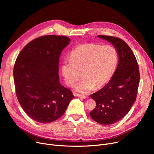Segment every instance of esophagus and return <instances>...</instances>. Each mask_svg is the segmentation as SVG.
<instances>
[{
    "instance_id": "obj_1",
    "label": "esophagus",
    "mask_w": 154,
    "mask_h": 154,
    "mask_svg": "<svg viewBox=\"0 0 154 154\" xmlns=\"http://www.w3.org/2000/svg\"><path fill=\"white\" fill-rule=\"evenodd\" d=\"M77 96L78 97H80V98H82V99H87V97L86 95H81V94H77Z\"/></svg>"
}]
</instances>
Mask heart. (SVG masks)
Instances as JSON below:
<instances>
[{"instance_id": "heart-1", "label": "heart", "mask_w": 154, "mask_h": 154, "mask_svg": "<svg viewBox=\"0 0 154 154\" xmlns=\"http://www.w3.org/2000/svg\"><path fill=\"white\" fill-rule=\"evenodd\" d=\"M118 54L112 45L87 44L73 50L70 57L65 59L61 72L65 82L69 87L76 85L75 91L87 93L95 87L99 88L106 85L114 74L117 67Z\"/></svg>"}]
</instances>
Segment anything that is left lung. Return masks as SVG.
<instances>
[{
  "label": "left lung",
  "mask_w": 154,
  "mask_h": 154,
  "mask_svg": "<svg viewBox=\"0 0 154 154\" xmlns=\"http://www.w3.org/2000/svg\"><path fill=\"white\" fill-rule=\"evenodd\" d=\"M97 37L115 47L119 63L107 84L91 95L96 102V107L90 116L99 124L110 125L122 119L135 102L140 80L139 69L131 48L123 40L108 35Z\"/></svg>",
  "instance_id": "8db88e82"
}]
</instances>
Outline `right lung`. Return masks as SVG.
<instances>
[{
	"instance_id": "obj_1",
	"label": "right lung",
	"mask_w": 154,
	"mask_h": 154,
	"mask_svg": "<svg viewBox=\"0 0 154 154\" xmlns=\"http://www.w3.org/2000/svg\"><path fill=\"white\" fill-rule=\"evenodd\" d=\"M70 40L66 36L45 35L27 44L14 67L16 95L23 110L36 122L50 123L60 118L74 99L59 82L62 51Z\"/></svg>"
}]
</instances>
